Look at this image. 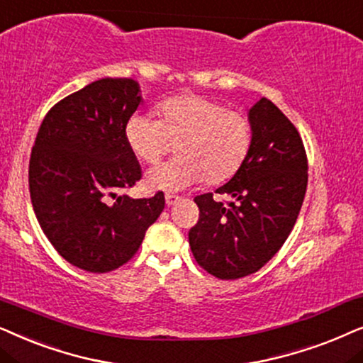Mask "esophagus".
Masks as SVG:
<instances>
[{
  "label": "esophagus",
  "instance_id": "34e87169",
  "mask_svg": "<svg viewBox=\"0 0 363 363\" xmlns=\"http://www.w3.org/2000/svg\"><path fill=\"white\" fill-rule=\"evenodd\" d=\"M177 201H181V197L174 196V194H166V204L167 206H174Z\"/></svg>",
  "mask_w": 363,
  "mask_h": 363
}]
</instances>
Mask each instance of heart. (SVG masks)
Listing matches in <instances>:
<instances>
[{"instance_id":"obj_1","label":"heart","mask_w":363,"mask_h":363,"mask_svg":"<svg viewBox=\"0 0 363 363\" xmlns=\"http://www.w3.org/2000/svg\"><path fill=\"white\" fill-rule=\"evenodd\" d=\"M159 113L161 121L136 114L125 124L129 147L146 164H157L177 146L179 159L147 172L149 187L179 191L204 179L222 184L242 167L252 144L245 114L194 94L167 99Z\"/></svg>"}]
</instances>
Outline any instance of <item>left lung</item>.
I'll use <instances>...</instances> for the list:
<instances>
[{
    "mask_svg": "<svg viewBox=\"0 0 363 363\" xmlns=\"http://www.w3.org/2000/svg\"><path fill=\"white\" fill-rule=\"evenodd\" d=\"M252 144L239 172L217 194L197 196L199 220L189 230L197 264L222 280L264 267L291 234L307 191V154L298 131L269 99L249 109Z\"/></svg>",
    "mask_w": 363,
    "mask_h": 363,
    "instance_id": "obj_1",
    "label": "left lung"
}]
</instances>
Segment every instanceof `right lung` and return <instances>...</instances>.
<instances>
[{"mask_svg":"<svg viewBox=\"0 0 363 363\" xmlns=\"http://www.w3.org/2000/svg\"><path fill=\"white\" fill-rule=\"evenodd\" d=\"M129 77H104L52 106L30 159L36 219L67 262L104 274L133 259L147 227L164 209V194L133 199L118 192L141 179L125 124L141 103Z\"/></svg>","mask_w":363,"mask_h":363,"instance_id":"add662e5","label":"right lung"}]
</instances>
